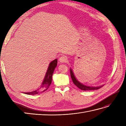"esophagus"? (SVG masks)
I'll return each instance as SVG.
<instances>
[{"mask_svg": "<svg viewBox=\"0 0 126 126\" xmlns=\"http://www.w3.org/2000/svg\"><path fill=\"white\" fill-rule=\"evenodd\" d=\"M68 60V58L66 57L65 56H61L59 58V61L61 63H64L66 62V61Z\"/></svg>", "mask_w": 126, "mask_h": 126, "instance_id": "34e87169", "label": "esophagus"}]
</instances>
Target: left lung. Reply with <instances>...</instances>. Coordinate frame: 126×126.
I'll list each match as a JSON object with an SVG mask.
<instances>
[{
    "mask_svg": "<svg viewBox=\"0 0 126 126\" xmlns=\"http://www.w3.org/2000/svg\"><path fill=\"white\" fill-rule=\"evenodd\" d=\"M70 75H71V78L72 79V81H73L75 85H76V86L80 89H81L82 90H97L102 86V85H100V86H98V87H93V86H88V85H86L82 84L76 79V77L75 76L73 71L71 68L70 69Z\"/></svg>",
    "mask_w": 126,
    "mask_h": 126,
    "instance_id": "obj_1",
    "label": "left lung"
}]
</instances>
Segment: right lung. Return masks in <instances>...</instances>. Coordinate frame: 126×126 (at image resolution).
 <instances>
[{
    "instance_id": "add662e5",
    "label": "right lung",
    "mask_w": 126,
    "mask_h": 126,
    "mask_svg": "<svg viewBox=\"0 0 126 126\" xmlns=\"http://www.w3.org/2000/svg\"><path fill=\"white\" fill-rule=\"evenodd\" d=\"M57 65V59H55V60L49 63V66H48V68L47 69L46 74H45V75L43 81L42 83V84L40 85V87L38 89L34 91H32V92L24 93V94L28 95H36L38 94L44 92L45 91H46L50 87L51 83L52 75Z\"/></svg>"
}]
</instances>
